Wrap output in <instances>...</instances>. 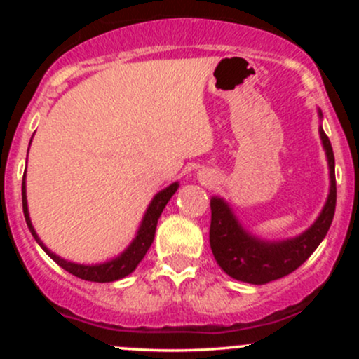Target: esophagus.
Returning a JSON list of instances; mask_svg holds the SVG:
<instances>
[{
	"instance_id": "obj_1",
	"label": "esophagus",
	"mask_w": 359,
	"mask_h": 359,
	"mask_svg": "<svg viewBox=\"0 0 359 359\" xmlns=\"http://www.w3.org/2000/svg\"><path fill=\"white\" fill-rule=\"evenodd\" d=\"M199 179L203 180L204 184H212L214 182V177L211 174H205V172H203V174L199 175Z\"/></svg>"
}]
</instances>
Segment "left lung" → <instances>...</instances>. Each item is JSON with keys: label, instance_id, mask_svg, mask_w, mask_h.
<instances>
[{"label": "left lung", "instance_id": "1", "mask_svg": "<svg viewBox=\"0 0 359 359\" xmlns=\"http://www.w3.org/2000/svg\"><path fill=\"white\" fill-rule=\"evenodd\" d=\"M317 113L319 118H323V111L317 109ZM319 137L327 158L331 185L323 211L312 222L311 228L300 233L299 236L278 241L255 236L248 229L243 228L241 222L234 216L231 205L222 197L214 196L211 199L209 243L217 265L231 278L253 285H263L271 280L285 277L297 270L325 238L336 211V175L334 154L323 126H319Z\"/></svg>", "mask_w": 359, "mask_h": 359}]
</instances>
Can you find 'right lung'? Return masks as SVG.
I'll use <instances>...</instances> for the list:
<instances>
[{
	"label": "right lung",
	"instance_id": "add662e5",
	"mask_svg": "<svg viewBox=\"0 0 359 359\" xmlns=\"http://www.w3.org/2000/svg\"><path fill=\"white\" fill-rule=\"evenodd\" d=\"M32 143V140H30ZM25 177L23 175V182H22V203H23V214H25V221H27L28 229L30 233L34 234L35 241L42 246V250L45 253L50 257L57 265L62 266L65 271L69 273L76 275L82 280H88V282H100V283H106V282H114V280L125 278L131 273L138 266V263L142 262L143 257L147 255L148 248L151 246L155 238V229H156V222H158L160 214H162L163 209L170 197L174 196L179 189V182L170 184L168 187L162 189L160 192H156L151 199V203L148 204L145 216H143L142 222H140V228L137 231V236L133 238V241L128 245V248L119 253L116 258H111L108 262L102 263H96V265H82V263H74V262H67V259L60 258L59 255L52 253L47 246L43 245V241L40 240L39 234H36L34 224H32L30 219V212H28V203H27V184H25Z\"/></svg>",
	"mask_w": 359,
	"mask_h": 359
}]
</instances>
